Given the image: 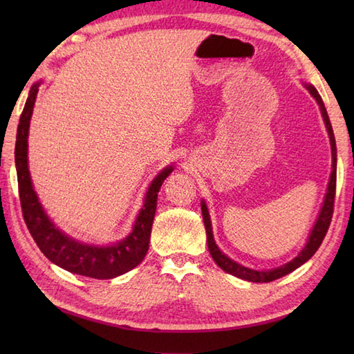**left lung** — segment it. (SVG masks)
Instances as JSON below:
<instances>
[{
  "label": "left lung",
  "mask_w": 354,
  "mask_h": 354,
  "mask_svg": "<svg viewBox=\"0 0 354 354\" xmlns=\"http://www.w3.org/2000/svg\"><path fill=\"white\" fill-rule=\"evenodd\" d=\"M307 89H309L310 94L313 95V99L318 102L319 104V109H321V114L322 118H324L326 122V127L328 131V137H330V145H332V158H333V170H332V175H330V183H328V189H327V194H326V199H324V205L321 208V213L317 223H315V227L310 232V237L307 240V245L304 246V250L298 254L297 259H293L292 261L286 263L284 266H280L277 269L272 270H254V269H248L242 265H239V263L232 261L231 259H228L227 255H225L219 248H217L214 239H213V230H212V222H209V214H208V209L207 205L202 202L201 208H202V217H204V223H205V231H207V243H208V251L212 254L213 260L216 261V265L219 266L221 269H223L225 272H228L234 277L242 278V280L246 281H252V283H269V281H274L277 278H281L284 275L290 274L292 270H295L297 268H299L301 265L309 260L312 255L317 252L318 248L321 246L322 240H324L328 227H330V222H332V216H333V208H335V194H336V141H335V135H333V129H332V124H330V120L327 115V111L324 103H322L321 95L318 94L317 89L313 86L307 85Z\"/></svg>",
  "instance_id": "8db88e82"
}]
</instances>
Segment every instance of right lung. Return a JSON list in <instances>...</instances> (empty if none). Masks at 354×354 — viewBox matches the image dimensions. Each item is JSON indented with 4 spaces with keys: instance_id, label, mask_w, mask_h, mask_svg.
I'll list each match as a JSON object with an SVG mask.
<instances>
[{
    "instance_id": "1",
    "label": "right lung",
    "mask_w": 354,
    "mask_h": 354,
    "mask_svg": "<svg viewBox=\"0 0 354 354\" xmlns=\"http://www.w3.org/2000/svg\"><path fill=\"white\" fill-rule=\"evenodd\" d=\"M37 88H39V85H33L32 89H30L24 111H22L19 118L17 146H15L19 201L22 216H24L30 234H32L36 245L39 246L45 257L55 263V265L66 269L68 272L97 278V280H108V278L129 272L131 269L138 266L142 259L146 257L156 209L158 192H160L164 179L173 171V167L170 165V167L164 169L153 179V183L150 184L146 194L145 207L141 208L132 232L123 242L114 246L99 248L79 243L68 236L62 234L50 222L47 214L44 213L32 187V181H30L27 165L28 126L30 118H32L33 114Z\"/></svg>"
}]
</instances>
